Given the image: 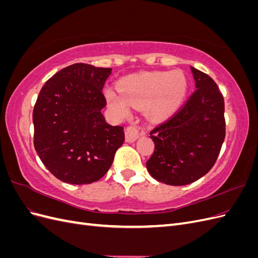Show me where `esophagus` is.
<instances>
[{
    "label": "esophagus",
    "mask_w": 258,
    "mask_h": 258,
    "mask_svg": "<svg viewBox=\"0 0 258 258\" xmlns=\"http://www.w3.org/2000/svg\"><path fill=\"white\" fill-rule=\"evenodd\" d=\"M141 131H140V128L136 124H131L129 126L126 131H124V135H126V141L127 142H135L136 140L139 138Z\"/></svg>",
    "instance_id": "34e87169"
}]
</instances>
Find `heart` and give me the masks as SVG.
<instances>
[{"label": "heart", "mask_w": 258, "mask_h": 258, "mask_svg": "<svg viewBox=\"0 0 258 258\" xmlns=\"http://www.w3.org/2000/svg\"><path fill=\"white\" fill-rule=\"evenodd\" d=\"M186 90V80L182 73L155 72L131 77L118 85L119 93L108 89L105 95L114 110L120 114L128 113V104L142 108L148 103L154 115H163L181 102Z\"/></svg>", "instance_id": "obj_1"}]
</instances>
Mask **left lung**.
<instances>
[{
    "label": "left lung",
    "mask_w": 258,
    "mask_h": 258,
    "mask_svg": "<svg viewBox=\"0 0 258 258\" xmlns=\"http://www.w3.org/2000/svg\"><path fill=\"white\" fill-rule=\"evenodd\" d=\"M196 89L150 137L155 150L146 162L150 174L168 185L196 182L212 169L226 135L224 98L211 77L190 67Z\"/></svg>",
    "instance_id": "obj_1"
}]
</instances>
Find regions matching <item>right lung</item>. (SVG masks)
Listing matches in <instances>:
<instances>
[{
  "mask_svg": "<svg viewBox=\"0 0 258 258\" xmlns=\"http://www.w3.org/2000/svg\"><path fill=\"white\" fill-rule=\"evenodd\" d=\"M112 69L75 63L45 83L33 110L34 147L44 166L70 184L97 182L111 168L124 141L101 110L102 88Z\"/></svg>",
  "mask_w": 258,
  "mask_h": 258,
  "instance_id": "1",
  "label": "right lung"
}]
</instances>
